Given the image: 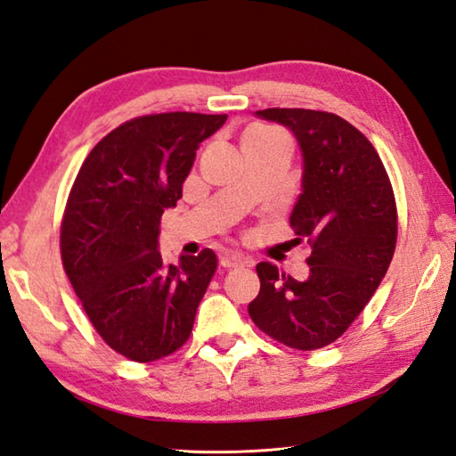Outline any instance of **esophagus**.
<instances>
[{
    "label": "esophagus",
    "mask_w": 456,
    "mask_h": 456,
    "mask_svg": "<svg viewBox=\"0 0 456 456\" xmlns=\"http://www.w3.org/2000/svg\"><path fill=\"white\" fill-rule=\"evenodd\" d=\"M248 263H250V260L243 253H237V250H225V253L221 255V265L225 266V268L245 266Z\"/></svg>",
    "instance_id": "1"
}]
</instances>
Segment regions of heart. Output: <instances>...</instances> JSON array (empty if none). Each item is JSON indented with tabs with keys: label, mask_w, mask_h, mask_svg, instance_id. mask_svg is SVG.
Instances as JSON below:
<instances>
[{
	"label": "heart",
	"mask_w": 456,
	"mask_h": 456,
	"mask_svg": "<svg viewBox=\"0 0 456 456\" xmlns=\"http://www.w3.org/2000/svg\"><path fill=\"white\" fill-rule=\"evenodd\" d=\"M276 133H273L270 129H265V127H253L250 129L247 134H245V139L247 137H274Z\"/></svg>",
	"instance_id": "b5f03b06"
}]
</instances>
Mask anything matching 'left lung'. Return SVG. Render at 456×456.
Instances as JSON below:
<instances>
[{
    "instance_id": "left-lung-1",
    "label": "left lung",
    "mask_w": 456,
    "mask_h": 456,
    "mask_svg": "<svg viewBox=\"0 0 456 456\" xmlns=\"http://www.w3.org/2000/svg\"><path fill=\"white\" fill-rule=\"evenodd\" d=\"M255 115L297 141L302 193L289 225L312 256L304 282L256 265L260 292L248 315L278 343L312 351L346 331L388 273L398 235L394 191L370 141L338 115L276 108Z\"/></svg>"
}]
</instances>
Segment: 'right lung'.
<instances>
[{
  "label": "right lung",
  "instance_id": "right-lung-1",
  "mask_svg": "<svg viewBox=\"0 0 456 456\" xmlns=\"http://www.w3.org/2000/svg\"><path fill=\"white\" fill-rule=\"evenodd\" d=\"M225 121L188 111L131 119L95 144L76 176L61 229L62 265L95 331L131 361H159L188 341L216 273L211 248L167 265L159 235L200 142Z\"/></svg>",
  "mask_w": 456,
  "mask_h": 456
}]
</instances>
